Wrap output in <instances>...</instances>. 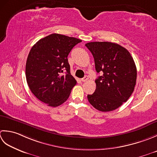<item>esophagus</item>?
Returning <instances> with one entry per match:
<instances>
[{
  "mask_svg": "<svg viewBox=\"0 0 157 157\" xmlns=\"http://www.w3.org/2000/svg\"><path fill=\"white\" fill-rule=\"evenodd\" d=\"M88 78H89V77H88V76H85L84 78H81V81H82V82H86L88 80Z\"/></svg>",
  "mask_w": 157,
  "mask_h": 157,
  "instance_id": "34e87169",
  "label": "esophagus"
}]
</instances>
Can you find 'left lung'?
I'll return each instance as SVG.
<instances>
[{"label":"left lung","instance_id":"8db88e82","mask_svg":"<svg viewBox=\"0 0 157 157\" xmlns=\"http://www.w3.org/2000/svg\"><path fill=\"white\" fill-rule=\"evenodd\" d=\"M94 56L95 70L102 76L95 80L96 89L87 95L88 101L101 112L116 110L132 95L137 69L130 53L111 42H91L85 44Z\"/></svg>","mask_w":157,"mask_h":157}]
</instances>
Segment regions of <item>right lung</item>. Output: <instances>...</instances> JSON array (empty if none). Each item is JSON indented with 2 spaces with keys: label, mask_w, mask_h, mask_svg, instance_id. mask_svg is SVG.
<instances>
[{
  "label": "right lung",
  "mask_w": 157,
  "mask_h": 157,
  "mask_svg": "<svg viewBox=\"0 0 157 157\" xmlns=\"http://www.w3.org/2000/svg\"><path fill=\"white\" fill-rule=\"evenodd\" d=\"M81 40L59 34L41 38L32 47L25 64V76L32 93L52 107L65 102L76 81L70 75L68 56Z\"/></svg>",
  "instance_id": "add662e5"
}]
</instances>
